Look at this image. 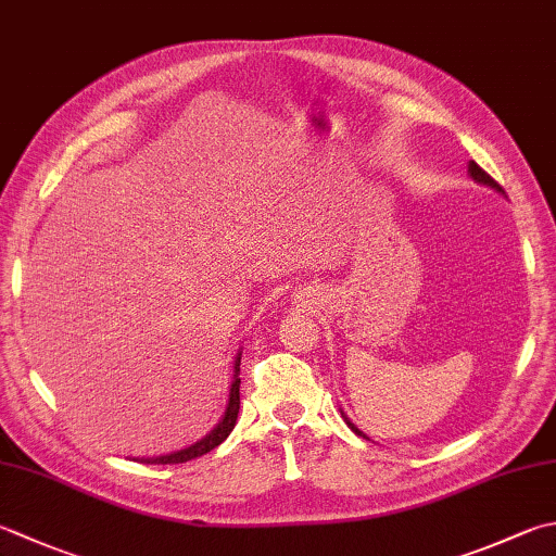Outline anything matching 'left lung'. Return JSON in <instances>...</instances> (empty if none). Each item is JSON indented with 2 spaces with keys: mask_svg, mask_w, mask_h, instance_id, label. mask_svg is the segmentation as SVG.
Returning <instances> with one entry per match:
<instances>
[{
  "mask_svg": "<svg viewBox=\"0 0 556 556\" xmlns=\"http://www.w3.org/2000/svg\"><path fill=\"white\" fill-rule=\"evenodd\" d=\"M467 173H470V178L475 180V182H480V185H486V188H492V190H496V192H502L504 194V190H502V185H498L492 176H489V173H484L480 166H477V163L475 161H470V163H467ZM342 417H344V421H346V427H350L354 433H356V437H364V439H368L366 437V433L362 431V429H356V424H352L350 421V417H346L344 415V412H342Z\"/></svg>",
  "mask_w": 556,
  "mask_h": 556,
  "instance_id": "8db88e82",
  "label": "left lung"
}]
</instances>
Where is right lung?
<instances>
[{
  "label": "right lung",
  "instance_id": "right-lung-1",
  "mask_svg": "<svg viewBox=\"0 0 556 556\" xmlns=\"http://www.w3.org/2000/svg\"><path fill=\"white\" fill-rule=\"evenodd\" d=\"M238 374H241V352H238L236 362H233V380H231V390H228V405H226V412L222 415V421L216 424V427L206 433L204 439L194 441L192 445H188V448H180V451H173V453H166V455H156V458H137L139 463H147V465H176V463H188V460H194L200 458V455L214 451L216 445L224 443L228 439V433L233 431L236 427V419H238V409H241V393H238V388H241V378H238Z\"/></svg>",
  "mask_w": 556,
  "mask_h": 556
}]
</instances>
